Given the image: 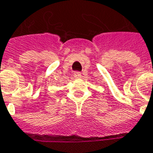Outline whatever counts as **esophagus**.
<instances>
[{
	"instance_id": "obj_1",
	"label": "esophagus",
	"mask_w": 153,
	"mask_h": 153,
	"mask_svg": "<svg viewBox=\"0 0 153 153\" xmlns=\"http://www.w3.org/2000/svg\"><path fill=\"white\" fill-rule=\"evenodd\" d=\"M73 76H74L75 78L78 79L82 76V73H81L80 71H75L74 73H73Z\"/></svg>"
}]
</instances>
